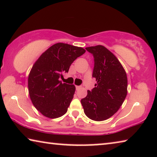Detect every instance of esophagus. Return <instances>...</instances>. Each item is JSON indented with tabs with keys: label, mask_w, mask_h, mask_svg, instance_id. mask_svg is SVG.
Segmentation results:
<instances>
[{
	"label": "esophagus",
	"mask_w": 157,
	"mask_h": 157,
	"mask_svg": "<svg viewBox=\"0 0 157 157\" xmlns=\"http://www.w3.org/2000/svg\"><path fill=\"white\" fill-rule=\"evenodd\" d=\"M81 86H76V90H78L79 89H81Z\"/></svg>",
	"instance_id": "1"
}]
</instances>
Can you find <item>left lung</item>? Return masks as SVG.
Segmentation results:
<instances>
[{
	"instance_id": "obj_1",
	"label": "left lung",
	"mask_w": 157,
	"mask_h": 157,
	"mask_svg": "<svg viewBox=\"0 0 157 157\" xmlns=\"http://www.w3.org/2000/svg\"><path fill=\"white\" fill-rule=\"evenodd\" d=\"M94 58L92 76L97 83L81 100L84 113L95 121L112 117L122 105L128 94V78L116 56L102 45L86 47Z\"/></svg>"
}]
</instances>
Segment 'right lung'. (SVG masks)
I'll use <instances>...</instances> for the list:
<instances>
[{"label":"right lung","mask_w":157,"mask_h":157,"mask_svg":"<svg viewBox=\"0 0 157 157\" xmlns=\"http://www.w3.org/2000/svg\"><path fill=\"white\" fill-rule=\"evenodd\" d=\"M85 52L82 47L56 43L34 63L28 77L29 94L34 106L44 116L53 119L67 112L76 88L62 83L60 78Z\"/></svg>","instance_id":"add662e5"}]
</instances>
